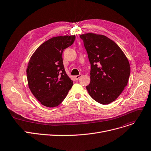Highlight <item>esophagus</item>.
Returning <instances> with one entry per match:
<instances>
[{
  "label": "esophagus",
  "mask_w": 151,
  "mask_h": 151,
  "mask_svg": "<svg viewBox=\"0 0 151 151\" xmlns=\"http://www.w3.org/2000/svg\"><path fill=\"white\" fill-rule=\"evenodd\" d=\"M82 76V75L81 74H79V75H76V76H75V79H76V80H78L80 78H81Z\"/></svg>",
  "instance_id": "obj_1"
}]
</instances>
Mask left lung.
<instances>
[{
  "label": "left lung",
  "mask_w": 151,
  "mask_h": 151,
  "mask_svg": "<svg viewBox=\"0 0 151 151\" xmlns=\"http://www.w3.org/2000/svg\"><path fill=\"white\" fill-rule=\"evenodd\" d=\"M80 37L91 65L87 91L98 103H111L127 84L130 73L128 59L119 47L104 35L90 33Z\"/></svg>",
  "instance_id": "1"
}]
</instances>
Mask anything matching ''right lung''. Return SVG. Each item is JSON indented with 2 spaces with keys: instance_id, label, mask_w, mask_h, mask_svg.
Wrapping results in <instances>:
<instances>
[{
  "instance_id": "add662e5",
  "label": "right lung",
  "mask_w": 151,
  "mask_h": 151,
  "mask_svg": "<svg viewBox=\"0 0 151 151\" xmlns=\"http://www.w3.org/2000/svg\"><path fill=\"white\" fill-rule=\"evenodd\" d=\"M75 40V35L52 37L40 45L29 59L27 69L28 87L46 107L59 106L73 86L65 73L62 56Z\"/></svg>"
}]
</instances>
